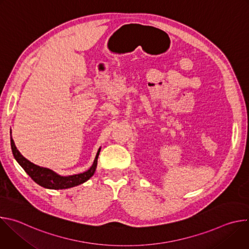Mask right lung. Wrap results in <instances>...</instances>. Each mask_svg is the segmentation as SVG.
Returning <instances> with one entry per match:
<instances>
[{
  "label": "right lung",
  "instance_id": "1",
  "mask_svg": "<svg viewBox=\"0 0 249 249\" xmlns=\"http://www.w3.org/2000/svg\"><path fill=\"white\" fill-rule=\"evenodd\" d=\"M11 146H12V151L15 159L21 165L24 171L31 177L32 180L36 182L37 184H39L40 186L48 189H67V188L80 185L86 182L87 180H89L95 171L96 164H97V158L100 152V149H99L96 154L95 160L89 170L80 174L61 176L49 168L38 166L36 164L32 163L28 160H26L17 149L12 137H11Z\"/></svg>",
  "mask_w": 249,
  "mask_h": 249
}]
</instances>
